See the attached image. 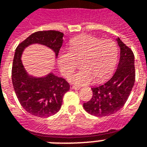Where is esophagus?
Returning <instances> with one entry per match:
<instances>
[{
    "label": "esophagus",
    "mask_w": 147,
    "mask_h": 147,
    "mask_svg": "<svg viewBox=\"0 0 147 147\" xmlns=\"http://www.w3.org/2000/svg\"><path fill=\"white\" fill-rule=\"evenodd\" d=\"M70 88H71V89H73V90H78V89H80V88H79V87L72 86V85H71V86H70Z\"/></svg>",
    "instance_id": "obj_1"
}]
</instances>
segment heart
<instances>
[{"label":"heart","instance_id":"b5f03b06","mask_svg":"<svg viewBox=\"0 0 147 147\" xmlns=\"http://www.w3.org/2000/svg\"><path fill=\"white\" fill-rule=\"evenodd\" d=\"M82 61V69L71 75L69 81L76 86H86L96 80L108 78L115 69L118 60V47L111 39L102 40L92 35H82L70 41L69 50L59 54L58 63L64 76L69 77Z\"/></svg>","mask_w":147,"mask_h":147}]
</instances>
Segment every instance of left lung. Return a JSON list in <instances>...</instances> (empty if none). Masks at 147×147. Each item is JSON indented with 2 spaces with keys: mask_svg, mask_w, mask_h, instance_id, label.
I'll return each instance as SVG.
<instances>
[{
  "mask_svg": "<svg viewBox=\"0 0 147 147\" xmlns=\"http://www.w3.org/2000/svg\"><path fill=\"white\" fill-rule=\"evenodd\" d=\"M120 59L112 78L102 85L92 88V97L83 103L85 110L95 116H107L119 110L126 103L135 82L134 55L129 47L116 38Z\"/></svg>",
  "mask_w": 147,
  "mask_h": 147,
  "instance_id": "1",
  "label": "left lung"
}]
</instances>
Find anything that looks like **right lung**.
<instances>
[{"mask_svg": "<svg viewBox=\"0 0 147 147\" xmlns=\"http://www.w3.org/2000/svg\"><path fill=\"white\" fill-rule=\"evenodd\" d=\"M63 36L64 34L58 31H37L19 44L15 50L11 71L14 92L22 107L34 116L49 117L58 113L70 86L65 78L52 72L43 77L28 75L22 64L21 55L25 48L40 44L51 49L57 58Z\"/></svg>", "mask_w": 147, "mask_h": 147, "instance_id": "1", "label": "right lung"}]
</instances>
